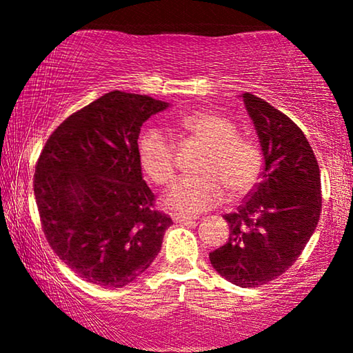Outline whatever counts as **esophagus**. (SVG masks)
<instances>
[{
	"mask_svg": "<svg viewBox=\"0 0 353 353\" xmlns=\"http://www.w3.org/2000/svg\"><path fill=\"white\" fill-rule=\"evenodd\" d=\"M196 215H188V214H172V220L176 223H190V221L196 220Z\"/></svg>",
	"mask_w": 353,
	"mask_h": 353,
	"instance_id": "esophagus-1",
	"label": "esophagus"
}]
</instances>
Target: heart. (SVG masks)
Returning <instances> with one entry per match:
<instances>
[{
    "label": "heart",
    "mask_w": 353,
    "mask_h": 353,
    "mask_svg": "<svg viewBox=\"0 0 353 353\" xmlns=\"http://www.w3.org/2000/svg\"><path fill=\"white\" fill-rule=\"evenodd\" d=\"M173 132L204 144L197 163L199 175L178 180L170 188L165 202L180 212H202L219 205L228 194L249 191L263 170L259 144L241 137L236 125L212 110H194L172 122ZM138 161L149 180L165 186L176 175L175 146L157 128L146 130L138 141Z\"/></svg>",
    "instance_id": "b5f03b06"
}]
</instances>
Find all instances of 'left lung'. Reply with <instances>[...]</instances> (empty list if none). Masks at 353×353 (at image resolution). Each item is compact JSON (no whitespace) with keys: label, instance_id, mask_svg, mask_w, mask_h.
<instances>
[{"label":"left lung","instance_id":"left-lung-1","mask_svg":"<svg viewBox=\"0 0 353 353\" xmlns=\"http://www.w3.org/2000/svg\"><path fill=\"white\" fill-rule=\"evenodd\" d=\"M243 98L263 151L262 181L238 212L223 215L230 238L209 259L230 283L259 288L305 249L321 214V175L310 143L286 114L255 94Z\"/></svg>","mask_w":353,"mask_h":353}]
</instances>
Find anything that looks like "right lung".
Returning a JSON list of instances; mask_svg holds the SVG:
<instances>
[{"label": "right lung", "mask_w": 353, "mask_h": 353, "mask_svg": "<svg viewBox=\"0 0 353 353\" xmlns=\"http://www.w3.org/2000/svg\"><path fill=\"white\" fill-rule=\"evenodd\" d=\"M168 104L110 91L67 117L43 148L33 191L48 244L72 272L123 288L154 262L173 221L141 176V125Z\"/></svg>", "instance_id": "add662e5"}]
</instances>
